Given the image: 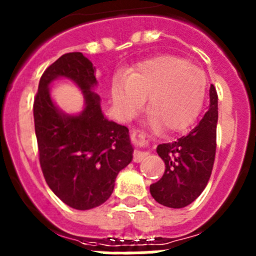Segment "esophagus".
<instances>
[{"label": "esophagus", "instance_id": "34e87169", "mask_svg": "<svg viewBox=\"0 0 256 256\" xmlns=\"http://www.w3.org/2000/svg\"><path fill=\"white\" fill-rule=\"evenodd\" d=\"M130 141L137 146V148H146L150 142L148 137L146 136V133L144 130H138V128H134V130L130 132ZM148 152H144V151H134L133 152V162H141L142 160L146 158Z\"/></svg>", "mask_w": 256, "mask_h": 256}]
</instances>
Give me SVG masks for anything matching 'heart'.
I'll return each instance as SVG.
<instances>
[{"label":"heart","instance_id":"heart-1","mask_svg":"<svg viewBox=\"0 0 256 256\" xmlns=\"http://www.w3.org/2000/svg\"><path fill=\"white\" fill-rule=\"evenodd\" d=\"M206 74L186 58L162 55L140 62L128 76L114 79L112 94L126 116L134 114L148 97L150 124L180 132L198 118L206 94Z\"/></svg>","mask_w":256,"mask_h":256}]
</instances>
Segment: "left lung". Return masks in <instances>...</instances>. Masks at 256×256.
<instances>
[{"label":"left lung","instance_id":"8db88e82","mask_svg":"<svg viewBox=\"0 0 256 256\" xmlns=\"http://www.w3.org/2000/svg\"><path fill=\"white\" fill-rule=\"evenodd\" d=\"M210 108L198 126L177 141L156 151L165 164L162 177L150 186L151 196L164 206L180 209L200 196L212 176L216 151L218 94L210 86Z\"/></svg>","mask_w":256,"mask_h":256}]
</instances>
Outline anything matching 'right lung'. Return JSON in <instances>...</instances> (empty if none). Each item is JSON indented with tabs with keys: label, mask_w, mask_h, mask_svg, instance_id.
Segmentation results:
<instances>
[{
	"label": "right lung",
	"mask_w": 256,
	"mask_h": 256,
	"mask_svg": "<svg viewBox=\"0 0 256 256\" xmlns=\"http://www.w3.org/2000/svg\"><path fill=\"white\" fill-rule=\"evenodd\" d=\"M58 76L74 80L84 91L82 114H61L52 102L48 84ZM94 68L82 52H69L42 74L33 104L40 164L50 188L78 210L104 204L112 194L118 173L132 162L128 128L104 116Z\"/></svg>",
	"instance_id": "1"
}]
</instances>
